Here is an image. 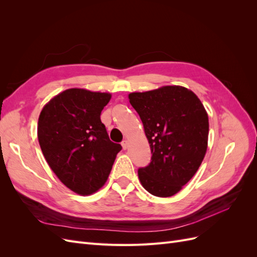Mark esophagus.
Instances as JSON below:
<instances>
[{
  "label": "esophagus",
  "instance_id": "1",
  "mask_svg": "<svg viewBox=\"0 0 257 257\" xmlns=\"http://www.w3.org/2000/svg\"><path fill=\"white\" fill-rule=\"evenodd\" d=\"M121 145H122V148H123V149H124V150H126V149H127V147H128V142H127L126 139H125V141H123V142L121 143Z\"/></svg>",
  "mask_w": 257,
  "mask_h": 257
}]
</instances>
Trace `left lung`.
<instances>
[{"instance_id":"1","label":"left lung","mask_w":257,"mask_h":257,"mask_svg":"<svg viewBox=\"0 0 257 257\" xmlns=\"http://www.w3.org/2000/svg\"><path fill=\"white\" fill-rule=\"evenodd\" d=\"M128 99L141 116L152 153L150 164L138 169L139 181L154 196H173L205 158L208 113L195 93L181 85L133 92Z\"/></svg>"}]
</instances>
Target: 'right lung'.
I'll return each instance as SVG.
<instances>
[{"mask_svg": "<svg viewBox=\"0 0 257 257\" xmlns=\"http://www.w3.org/2000/svg\"><path fill=\"white\" fill-rule=\"evenodd\" d=\"M110 93L72 88L46 104L37 137L44 157L59 180L85 196L107 181L121 145L112 143L100 121Z\"/></svg>", "mask_w": 257, "mask_h": 257, "instance_id": "obj_1", "label": "right lung"}]
</instances>
